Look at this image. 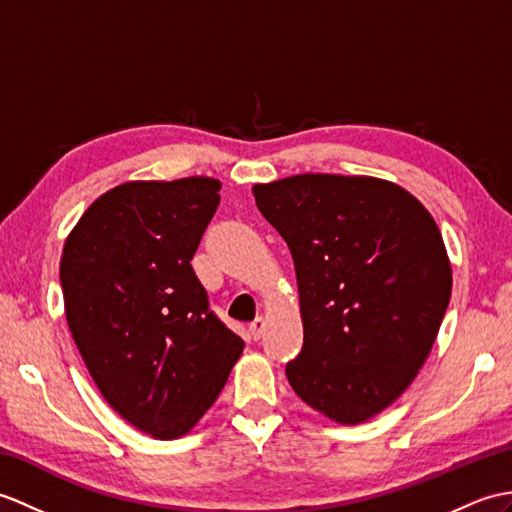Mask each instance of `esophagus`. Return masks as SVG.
<instances>
[{"label": "esophagus", "instance_id": "esophagus-1", "mask_svg": "<svg viewBox=\"0 0 512 512\" xmlns=\"http://www.w3.org/2000/svg\"><path fill=\"white\" fill-rule=\"evenodd\" d=\"M266 331V320L264 318H257L255 323H251V327H248V334H251L253 340H259L261 336H264Z\"/></svg>", "mask_w": 512, "mask_h": 512}]
</instances>
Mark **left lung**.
Wrapping results in <instances>:
<instances>
[{"label": "left lung", "instance_id": "1", "mask_svg": "<svg viewBox=\"0 0 512 512\" xmlns=\"http://www.w3.org/2000/svg\"><path fill=\"white\" fill-rule=\"evenodd\" d=\"M253 194L294 259L303 349L290 386L340 425L373 419L417 377L449 305L432 213L375 176L296 174Z\"/></svg>", "mask_w": 512, "mask_h": 512}]
</instances>
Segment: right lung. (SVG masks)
<instances>
[{"instance_id": "obj_1", "label": "right lung", "mask_w": 512, "mask_h": 512, "mask_svg": "<svg viewBox=\"0 0 512 512\" xmlns=\"http://www.w3.org/2000/svg\"><path fill=\"white\" fill-rule=\"evenodd\" d=\"M220 187L209 176L122 183L91 202L63 246L82 360L109 406L159 441L192 430L244 351L192 268Z\"/></svg>"}]
</instances>
